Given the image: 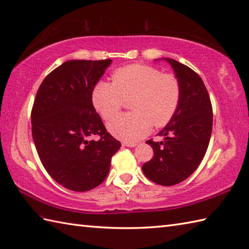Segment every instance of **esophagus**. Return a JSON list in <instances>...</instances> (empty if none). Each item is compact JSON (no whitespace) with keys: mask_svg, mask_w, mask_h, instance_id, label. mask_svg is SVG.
I'll use <instances>...</instances> for the list:
<instances>
[{"mask_svg":"<svg viewBox=\"0 0 249 249\" xmlns=\"http://www.w3.org/2000/svg\"><path fill=\"white\" fill-rule=\"evenodd\" d=\"M123 145H125V147H129V148H134L137 145V142H123L122 143Z\"/></svg>","mask_w":249,"mask_h":249,"instance_id":"1","label":"esophagus"}]
</instances>
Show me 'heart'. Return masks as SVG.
Listing matches in <instances>:
<instances>
[{"label": "heart", "instance_id": "1", "mask_svg": "<svg viewBox=\"0 0 249 249\" xmlns=\"http://www.w3.org/2000/svg\"><path fill=\"white\" fill-rule=\"evenodd\" d=\"M130 98L131 112L108 123L112 135L129 142L148 135L152 126L160 128L169 123L181 99V85L172 73L130 65L115 70L112 82L98 81L92 89V104L105 120L114 116Z\"/></svg>", "mask_w": 249, "mask_h": 249}]
</instances>
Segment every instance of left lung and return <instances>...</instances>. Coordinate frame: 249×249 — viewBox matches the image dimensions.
Instances as JSON below:
<instances>
[{
	"label": "left lung",
	"instance_id": "obj_1",
	"mask_svg": "<svg viewBox=\"0 0 249 249\" xmlns=\"http://www.w3.org/2000/svg\"><path fill=\"white\" fill-rule=\"evenodd\" d=\"M172 65L181 85L176 113L160 131L164 140L147 143L154 157L142 165L145 177L160 186H174L196 172L205 155L213 129V107L208 91L196 71L177 60Z\"/></svg>",
	"mask_w": 249,
	"mask_h": 249
}]
</instances>
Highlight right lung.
I'll use <instances>...</instances> for the list:
<instances>
[{
	"instance_id": "1",
	"label": "right lung",
	"mask_w": 249,
	"mask_h": 249,
	"mask_svg": "<svg viewBox=\"0 0 249 249\" xmlns=\"http://www.w3.org/2000/svg\"><path fill=\"white\" fill-rule=\"evenodd\" d=\"M111 61L63 62L44 79L34 99L32 138L38 158L48 175L72 191L98 187L121 148L92 105V89ZM95 134L98 141L88 139Z\"/></svg>"
}]
</instances>
